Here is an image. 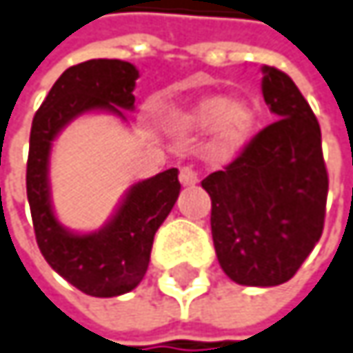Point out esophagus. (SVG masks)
<instances>
[{
  "label": "esophagus",
  "instance_id": "obj_1",
  "mask_svg": "<svg viewBox=\"0 0 353 353\" xmlns=\"http://www.w3.org/2000/svg\"><path fill=\"white\" fill-rule=\"evenodd\" d=\"M179 181L183 185H196L198 183V174L192 168H181L179 170Z\"/></svg>",
  "mask_w": 353,
  "mask_h": 353
}]
</instances>
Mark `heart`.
Listing matches in <instances>:
<instances>
[{
	"mask_svg": "<svg viewBox=\"0 0 353 353\" xmlns=\"http://www.w3.org/2000/svg\"><path fill=\"white\" fill-rule=\"evenodd\" d=\"M254 109L242 99L226 101L220 94H206L179 114V125L204 129L212 125L210 147L216 155H232L248 141L254 129Z\"/></svg>",
	"mask_w": 353,
	"mask_h": 353,
	"instance_id": "b5f03b06",
	"label": "heart"
}]
</instances>
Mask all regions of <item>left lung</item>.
Wrapping results in <instances>:
<instances>
[{
    "instance_id": "obj_1",
    "label": "left lung",
    "mask_w": 353,
    "mask_h": 353,
    "mask_svg": "<svg viewBox=\"0 0 353 353\" xmlns=\"http://www.w3.org/2000/svg\"><path fill=\"white\" fill-rule=\"evenodd\" d=\"M263 97L276 121L202 181L218 263L246 287H274L299 271L321 239L330 188L321 129L295 82L263 66Z\"/></svg>"
}]
</instances>
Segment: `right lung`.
Returning <instances> with one entry per match:
<instances>
[{"instance_id":"add662e5","label":"right lung","mask_w":353,"mask_h":353,"mask_svg":"<svg viewBox=\"0 0 353 353\" xmlns=\"http://www.w3.org/2000/svg\"><path fill=\"white\" fill-rule=\"evenodd\" d=\"M139 70L123 60H86L54 82L32 121L26 190L36 242L46 263L70 285L92 297L133 291L147 272L153 236L179 196L177 170H165L129 188L119 210L97 232L74 234L54 216L50 200V149L77 117L109 111L125 119L133 111Z\"/></svg>"}]
</instances>
